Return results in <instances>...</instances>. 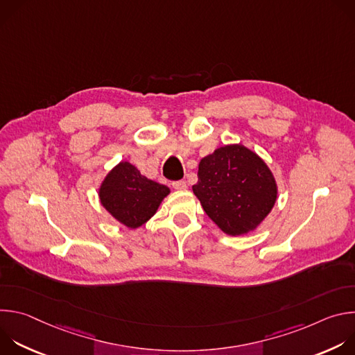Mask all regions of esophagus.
<instances>
[{
  "instance_id": "1",
  "label": "esophagus",
  "mask_w": 355,
  "mask_h": 355,
  "mask_svg": "<svg viewBox=\"0 0 355 355\" xmlns=\"http://www.w3.org/2000/svg\"><path fill=\"white\" fill-rule=\"evenodd\" d=\"M173 188H175V189H185L187 188V182L182 180V181H174L173 182Z\"/></svg>"
}]
</instances>
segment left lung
<instances>
[{
  "mask_svg": "<svg viewBox=\"0 0 355 355\" xmlns=\"http://www.w3.org/2000/svg\"><path fill=\"white\" fill-rule=\"evenodd\" d=\"M192 191L207 215L229 236L256 230L275 205V178L254 151L227 144L199 162Z\"/></svg>",
  "mask_w": 355,
  "mask_h": 355,
  "instance_id": "8db88e82",
  "label": "left lung"
}]
</instances>
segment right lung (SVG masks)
<instances>
[{
    "label": "right lung",
    "instance_id": "add662e5",
    "mask_svg": "<svg viewBox=\"0 0 355 355\" xmlns=\"http://www.w3.org/2000/svg\"><path fill=\"white\" fill-rule=\"evenodd\" d=\"M170 188L151 181L128 162H121L104 178L98 195L103 205L118 222L136 229L153 216Z\"/></svg>",
    "mask_w": 355,
    "mask_h": 355
}]
</instances>
